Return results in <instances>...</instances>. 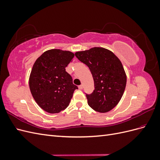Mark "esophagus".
<instances>
[{"label": "esophagus", "instance_id": "obj_1", "mask_svg": "<svg viewBox=\"0 0 160 160\" xmlns=\"http://www.w3.org/2000/svg\"><path fill=\"white\" fill-rule=\"evenodd\" d=\"M83 86L82 85H81L79 86V89H83Z\"/></svg>", "mask_w": 160, "mask_h": 160}]
</instances>
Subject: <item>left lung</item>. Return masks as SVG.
<instances>
[{
  "instance_id": "1",
  "label": "left lung",
  "mask_w": 160,
  "mask_h": 160,
  "mask_svg": "<svg viewBox=\"0 0 160 160\" xmlns=\"http://www.w3.org/2000/svg\"><path fill=\"white\" fill-rule=\"evenodd\" d=\"M75 55L89 67L93 75L95 89L86 95L88 105L99 113L108 112L118 104L126 86L122 62L112 51L103 47L77 51Z\"/></svg>"
}]
</instances>
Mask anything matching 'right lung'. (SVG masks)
<instances>
[{"label": "right lung", "mask_w": 160, "mask_h": 160, "mask_svg": "<svg viewBox=\"0 0 160 160\" xmlns=\"http://www.w3.org/2000/svg\"><path fill=\"white\" fill-rule=\"evenodd\" d=\"M75 54L69 51L53 49L46 51L34 63L28 84L34 99L49 113H57L68 107L74 91L65 67L72 61Z\"/></svg>", "instance_id": "1"}]
</instances>
